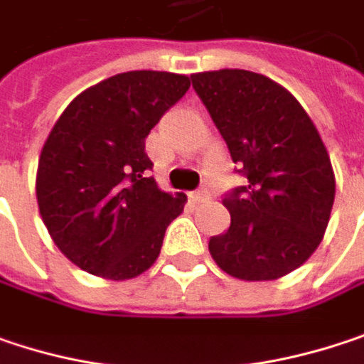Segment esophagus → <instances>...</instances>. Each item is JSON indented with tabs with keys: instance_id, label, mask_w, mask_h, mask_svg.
Returning <instances> with one entry per match:
<instances>
[{
	"instance_id": "34e87169",
	"label": "esophagus",
	"mask_w": 364,
	"mask_h": 364,
	"mask_svg": "<svg viewBox=\"0 0 364 364\" xmlns=\"http://www.w3.org/2000/svg\"><path fill=\"white\" fill-rule=\"evenodd\" d=\"M191 198L195 200V203H203V200H207L209 198V193H207V188L205 186H200V188H196L191 193Z\"/></svg>"
}]
</instances>
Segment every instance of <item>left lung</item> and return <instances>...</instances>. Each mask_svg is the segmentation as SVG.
<instances>
[{"mask_svg": "<svg viewBox=\"0 0 364 364\" xmlns=\"http://www.w3.org/2000/svg\"><path fill=\"white\" fill-rule=\"evenodd\" d=\"M193 89L228 144L242 186L223 196L230 228L209 240L238 279H277L319 247L336 196L325 144L299 101L263 74H193Z\"/></svg>", "mask_w": 364, "mask_h": 364, "instance_id": "8db88e82", "label": "left lung"}]
</instances>
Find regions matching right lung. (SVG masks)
I'll return each mask as SVG.
<instances>
[{
	"instance_id": "right-lung-1",
	"label": "right lung",
	"mask_w": 364,
	"mask_h": 364,
	"mask_svg": "<svg viewBox=\"0 0 364 364\" xmlns=\"http://www.w3.org/2000/svg\"><path fill=\"white\" fill-rule=\"evenodd\" d=\"M182 74H116L68 107L43 144L37 200L53 242L80 269L130 279L159 257L186 196L157 188L144 139L188 91Z\"/></svg>"
}]
</instances>
